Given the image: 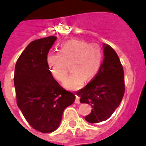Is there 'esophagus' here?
<instances>
[{"label": "esophagus", "instance_id": "esophagus-1", "mask_svg": "<svg viewBox=\"0 0 146 146\" xmlns=\"http://www.w3.org/2000/svg\"><path fill=\"white\" fill-rule=\"evenodd\" d=\"M75 103H76V104H80V98L79 96H77L76 94V100H75Z\"/></svg>", "mask_w": 146, "mask_h": 146}]
</instances>
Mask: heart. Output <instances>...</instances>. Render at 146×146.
<instances>
[{
	"label": "heart",
	"instance_id": "heart-1",
	"mask_svg": "<svg viewBox=\"0 0 146 146\" xmlns=\"http://www.w3.org/2000/svg\"><path fill=\"white\" fill-rule=\"evenodd\" d=\"M104 58L102 47L97 44L71 39L63 42L59 52H50L47 55V62L52 76L58 81H62L68 74L70 63V76L64 81L66 88L77 90L98 74Z\"/></svg>",
	"mask_w": 146,
	"mask_h": 146
}]
</instances>
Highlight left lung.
Masks as SVG:
<instances>
[{
    "instance_id": "left-lung-1",
    "label": "left lung",
    "mask_w": 146,
    "mask_h": 146,
    "mask_svg": "<svg viewBox=\"0 0 146 146\" xmlns=\"http://www.w3.org/2000/svg\"><path fill=\"white\" fill-rule=\"evenodd\" d=\"M104 58L98 74L77 92L81 103L92 106L85 119L90 123L107 120L119 107L125 94L124 70L116 52L103 44Z\"/></svg>"
}]
</instances>
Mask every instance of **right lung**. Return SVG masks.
Returning a JSON list of instances; mask_svg holds the SVG:
<instances>
[{
  "label": "right lung",
  "instance_id": "1",
  "mask_svg": "<svg viewBox=\"0 0 146 146\" xmlns=\"http://www.w3.org/2000/svg\"><path fill=\"white\" fill-rule=\"evenodd\" d=\"M56 39L50 36L32 42L15 66L13 81L18 107L28 123L43 133L58 128L64 110L76 99L54 79L49 70L47 55Z\"/></svg>",
  "mask_w": 146,
  "mask_h": 146
}]
</instances>
